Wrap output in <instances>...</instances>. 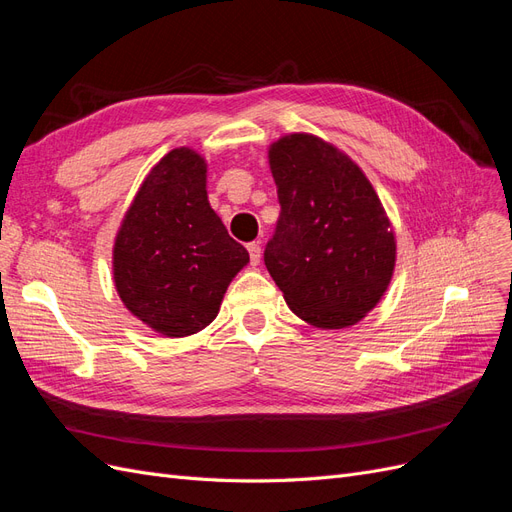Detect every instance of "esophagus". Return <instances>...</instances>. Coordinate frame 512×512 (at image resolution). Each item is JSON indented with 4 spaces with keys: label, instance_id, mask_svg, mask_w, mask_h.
<instances>
[{
    "label": "esophagus",
    "instance_id": "obj_1",
    "mask_svg": "<svg viewBox=\"0 0 512 512\" xmlns=\"http://www.w3.org/2000/svg\"><path fill=\"white\" fill-rule=\"evenodd\" d=\"M247 252H250V262L256 267L258 262H260V256H262L260 245L258 243H247Z\"/></svg>",
    "mask_w": 512,
    "mask_h": 512
}]
</instances>
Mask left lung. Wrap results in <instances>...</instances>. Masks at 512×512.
<instances>
[{"label":"left lung","mask_w":512,"mask_h":512,"mask_svg":"<svg viewBox=\"0 0 512 512\" xmlns=\"http://www.w3.org/2000/svg\"><path fill=\"white\" fill-rule=\"evenodd\" d=\"M280 220L265 265L288 307L318 329H346L382 299L395 232L359 164L314 134L269 147Z\"/></svg>","instance_id":"1"}]
</instances>
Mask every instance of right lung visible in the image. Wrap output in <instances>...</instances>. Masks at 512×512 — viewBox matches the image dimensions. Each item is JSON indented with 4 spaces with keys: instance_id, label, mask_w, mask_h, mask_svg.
I'll list each match as a JSON object with an SVG mask.
<instances>
[{
    "instance_id": "1",
    "label": "right lung",
    "mask_w": 512,
    "mask_h": 512,
    "mask_svg": "<svg viewBox=\"0 0 512 512\" xmlns=\"http://www.w3.org/2000/svg\"><path fill=\"white\" fill-rule=\"evenodd\" d=\"M250 254L228 235L207 200V162L190 147L149 170L115 237L119 299L166 337L205 329Z\"/></svg>"
}]
</instances>
